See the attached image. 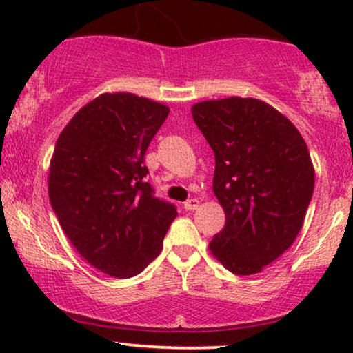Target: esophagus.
<instances>
[{
    "instance_id": "1",
    "label": "esophagus",
    "mask_w": 353,
    "mask_h": 353,
    "mask_svg": "<svg viewBox=\"0 0 353 353\" xmlns=\"http://www.w3.org/2000/svg\"><path fill=\"white\" fill-rule=\"evenodd\" d=\"M183 205H185L186 210H194V209H197V207H199V201L194 199V197H191V199H188Z\"/></svg>"
}]
</instances>
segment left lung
<instances>
[{"mask_svg":"<svg viewBox=\"0 0 353 353\" xmlns=\"http://www.w3.org/2000/svg\"><path fill=\"white\" fill-rule=\"evenodd\" d=\"M191 114L215 154L214 192L225 210L210 252L231 273H260L305 220L315 188L307 144L286 115L255 98L201 101Z\"/></svg>","mask_w":353,"mask_h":353,"instance_id":"left-lung-1","label":"left lung"}]
</instances>
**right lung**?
<instances>
[{"label": "right lung", "mask_w": 353, "mask_h": 353, "mask_svg": "<svg viewBox=\"0 0 353 353\" xmlns=\"http://www.w3.org/2000/svg\"><path fill=\"white\" fill-rule=\"evenodd\" d=\"M168 112L143 96L103 93L56 141L48 176L52 210L77 252L110 276L141 273L176 216L144 181V154Z\"/></svg>", "instance_id": "add662e5"}]
</instances>
